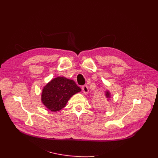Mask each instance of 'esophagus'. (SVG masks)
<instances>
[{
    "instance_id": "obj_1",
    "label": "esophagus",
    "mask_w": 158,
    "mask_h": 158,
    "mask_svg": "<svg viewBox=\"0 0 158 158\" xmlns=\"http://www.w3.org/2000/svg\"><path fill=\"white\" fill-rule=\"evenodd\" d=\"M82 92H83V94H88L89 92V89H88V87L86 86V85H84L82 86Z\"/></svg>"
}]
</instances>
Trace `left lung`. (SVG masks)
Here are the masks:
<instances>
[{"mask_svg":"<svg viewBox=\"0 0 158 158\" xmlns=\"http://www.w3.org/2000/svg\"><path fill=\"white\" fill-rule=\"evenodd\" d=\"M105 95H106V97L107 98V100H108V99H110V98H111V94H110V92H109L108 90L106 91Z\"/></svg>","mask_w":158,"mask_h":158,"instance_id":"1","label":"left lung"}]
</instances>
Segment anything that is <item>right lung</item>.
Here are the masks:
<instances>
[{
  "label": "right lung",
  "mask_w": 158,
  "mask_h": 158,
  "mask_svg": "<svg viewBox=\"0 0 158 158\" xmlns=\"http://www.w3.org/2000/svg\"><path fill=\"white\" fill-rule=\"evenodd\" d=\"M81 91V89L74 81L64 77H57L44 87L41 102L51 111H58L63 108L73 95Z\"/></svg>",
  "instance_id": "1"
}]
</instances>
